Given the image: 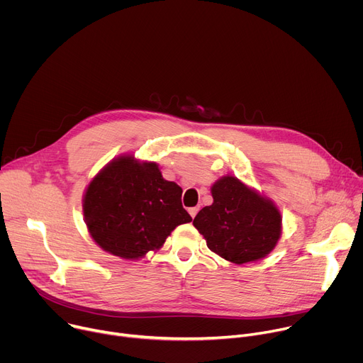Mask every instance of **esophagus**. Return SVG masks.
I'll list each match as a JSON object with an SVG mask.
<instances>
[{
	"mask_svg": "<svg viewBox=\"0 0 363 363\" xmlns=\"http://www.w3.org/2000/svg\"><path fill=\"white\" fill-rule=\"evenodd\" d=\"M198 211H199L198 206H192V208H189V210H188V213H189V216H191L192 218H195V216L198 214Z\"/></svg>",
	"mask_w": 363,
	"mask_h": 363,
	"instance_id": "obj_1",
	"label": "esophagus"
}]
</instances>
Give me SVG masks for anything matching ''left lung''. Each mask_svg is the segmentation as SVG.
<instances>
[{
  "label": "left lung",
  "instance_id": "1",
  "mask_svg": "<svg viewBox=\"0 0 363 363\" xmlns=\"http://www.w3.org/2000/svg\"><path fill=\"white\" fill-rule=\"evenodd\" d=\"M211 192L213 205L203 206L194 218L208 248L235 264L266 257L281 234L276 205L234 177L217 181Z\"/></svg>",
  "mask_w": 363,
  "mask_h": 363
}]
</instances>
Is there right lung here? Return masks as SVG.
<instances>
[{"label": "right lung", "instance_id": "obj_1", "mask_svg": "<svg viewBox=\"0 0 363 363\" xmlns=\"http://www.w3.org/2000/svg\"><path fill=\"white\" fill-rule=\"evenodd\" d=\"M182 189L162 178L155 162L121 157L89 184L83 213L93 240L105 251L135 260L158 250L175 227L192 221Z\"/></svg>", "mask_w": 363, "mask_h": 363}]
</instances>
